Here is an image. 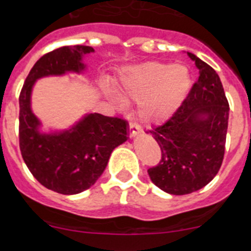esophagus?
Segmentation results:
<instances>
[{
    "label": "esophagus",
    "instance_id": "obj_1",
    "mask_svg": "<svg viewBox=\"0 0 251 251\" xmlns=\"http://www.w3.org/2000/svg\"><path fill=\"white\" fill-rule=\"evenodd\" d=\"M128 130H130V136L131 137H136L137 135L142 134V128L140 127L137 124L130 123V125H128Z\"/></svg>",
    "mask_w": 251,
    "mask_h": 251
}]
</instances>
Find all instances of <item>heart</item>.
Masks as SVG:
<instances>
[{
	"mask_svg": "<svg viewBox=\"0 0 251 251\" xmlns=\"http://www.w3.org/2000/svg\"><path fill=\"white\" fill-rule=\"evenodd\" d=\"M191 89L193 76L184 65L149 61L127 67L121 75V91L127 99L139 101L140 120L150 125L169 120ZM103 90L116 105H124V99L110 85H105Z\"/></svg>",
	"mask_w": 251,
	"mask_h": 251,
	"instance_id": "1",
	"label": "heart"
}]
</instances>
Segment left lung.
Segmentation results:
<instances>
[{
  "label": "left lung",
  "instance_id": "obj_1",
  "mask_svg": "<svg viewBox=\"0 0 251 251\" xmlns=\"http://www.w3.org/2000/svg\"><path fill=\"white\" fill-rule=\"evenodd\" d=\"M199 70L190 94L168 121L149 132L161 149L157 166L148 170L165 193L186 195L215 177L224 159L229 103L215 70L187 52Z\"/></svg>",
  "mask_w": 251,
  "mask_h": 251
}]
</instances>
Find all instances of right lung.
Instances as JSON below:
<instances>
[{"mask_svg": "<svg viewBox=\"0 0 251 251\" xmlns=\"http://www.w3.org/2000/svg\"><path fill=\"white\" fill-rule=\"evenodd\" d=\"M90 46H65L42 56L33 65L20 94V150L25 164L40 184L64 195L87 190L107 166L115 148L128 139L127 123L117 117L86 114L66 130L42 132L33 114L31 95L36 81L86 70L83 56Z\"/></svg>", "mask_w": 251, "mask_h": 251, "instance_id": "obj_1", "label": "right lung"}]
</instances>
